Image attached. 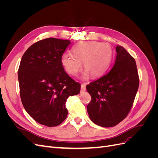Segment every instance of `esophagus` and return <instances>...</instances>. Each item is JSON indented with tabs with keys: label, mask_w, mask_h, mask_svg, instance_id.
I'll list each match as a JSON object with an SVG mask.
<instances>
[{
	"label": "esophagus",
	"mask_w": 158,
	"mask_h": 158,
	"mask_svg": "<svg viewBox=\"0 0 158 158\" xmlns=\"http://www.w3.org/2000/svg\"><path fill=\"white\" fill-rule=\"evenodd\" d=\"M85 89H86V88H85V84H81V91H82V92H84Z\"/></svg>",
	"instance_id": "esophagus-1"
}]
</instances>
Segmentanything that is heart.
Listing matches in <instances>:
<instances>
[{
  "label": "heart",
  "mask_w": 158,
  "mask_h": 158,
  "mask_svg": "<svg viewBox=\"0 0 158 158\" xmlns=\"http://www.w3.org/2000/svg\"><path fill=\"white\" fill-rule=\"evenodd\" d=\"M73 53H65L61 58V64L66 73L76 76L82 69H85L82 78L89 74L94 77L102 76L107 70L113 58V49L107 44L89 41L80 42L73 49Z\"/></svg>",
  "instance_id": "heart-1"
}]
</instances>
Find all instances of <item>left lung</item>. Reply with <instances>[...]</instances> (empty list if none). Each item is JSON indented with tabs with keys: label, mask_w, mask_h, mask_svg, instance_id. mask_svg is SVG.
I'll return each mask as SVG.
<instances>
[{
	"label": "left lung",
	"mask_w": 158,
	"mask_h": 158,
	"mask_svg": "<svg viewBox=\"0 0 158 158\" xmlns=\"http://www.w3.org/2000/svg\"><path fill=\"white\" fill-rule=\"evenodd\" d=\"M111 70L86 85L92 100L87 106L89 118L103 127H112L128 115L139 86L135 59L122 46Z\"/></svg>",
	"instance_id": "8db88e82"
}]
</instances>
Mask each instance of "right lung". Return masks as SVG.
<instances>
[{
    "label": "right lung",
    "mask_w": 158,
    "mask_h": 158,
    "mask_svg": "<svg viewBox=\"0 0 158 158\" xmlns=\"http://www.w3.org/2000/svg\"><path fill=\"white\" fill-rule=\"evenodd\" d=\"M70 40L50 37L31 45L18 72L23 106L34 120L58 126L66 118V99L80 93V85L66 73L61 58Z\"/></svg>",
    "instance_id": "add662e5"
}]
</instances>
